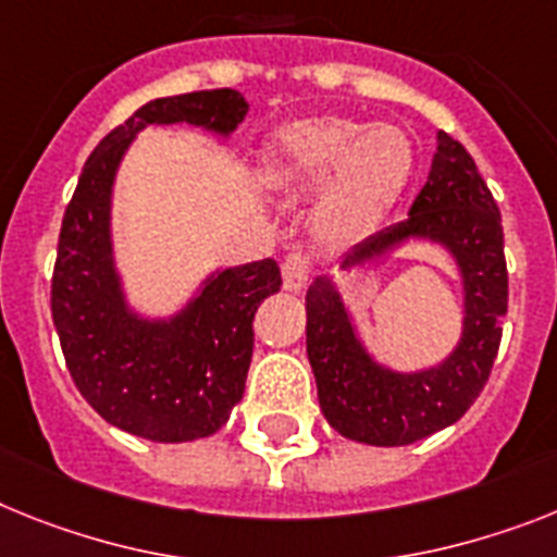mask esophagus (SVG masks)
<instances>
[{
	"label": "esophagus",
	"mask_w": 557,
	"mask_h": 557,
	"mask_svg": "<svg viewBox=\"0 0 557 557\" xmlns=\"http://www.w3.org/2000/svg\"><path fill=\"white\" fill-rule=\"evenodd\" d=\"M311 257L306 251H292V255L283 260V286L288 292H300L308 283V274H311Z\"/></svg>",
	"instance_id": "obj_1"
}]
</instances>
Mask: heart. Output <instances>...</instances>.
I'll list each match as a JSON object with an SVG mask.
<instances>
[{
  "instance_id": "1",
  "label": "heart",
  "mask_w": 557,
  "mask_h": 557,
  "mask_svg": "<svg viewBox=\"0 0 557 557\" xmlns=\"http://www.w3.org/2000/svg\"><path fill=\"white\" fill-rule=\"evenodd\" d=\"M413 166L408 135L394 124L366 127L359 121L322 115L288 124L274 138L265 181L280 191H308L322 184L317 232L322 240L345 243L376 223Z\"/></svg>"
}]
</instances>
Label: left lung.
I'll return each mask as SVG.
<instances>
[{
  "instance_id": "8db88e82",
  "label": "left lung",
  "mask_w": 557,
  "mask_h": 557,
  "mask_svg": "<svg viewBox=\"0 0 557 557\" xmlns=\"http://www.w3.org/2000/svg\"><path fill=\"white\" fill-rule=\"evenodd\" d=\"M410 237L445 243L465 274V334L438 368L394 373L373 366L334 283L320 277L306 294L308 362L322 413L345 438L376 447L413 445L459 422L487 385L502 345L509 294L502 212L470 152L447 133H438L428 184L408 221L368 237L343 269L380 260Z\"/></svg>"
}]
</instances>
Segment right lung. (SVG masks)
<instances>
[{
	"instance_id": "obj_1",
	"label": "right lung",
	"mask_w": 557,
	"mask_h": 557,
	"mask_svg": "<svg viewBox=\"0 0 557 557\" xmlns=\"http://www.w3.org/2000/svg\"><path fill=\"white\" fill-rule=\"evenodd\" d=\"M249 104L237 90L156 98L101 138L64 209L50 311L67 371L101 419L152 442L212 436L243 399L257 306L280 292L274 260L214 274L172 322L129 314L112 269L110 191L124 149L147 124L232 133Z\"/></svg>"
}]
</instances>
